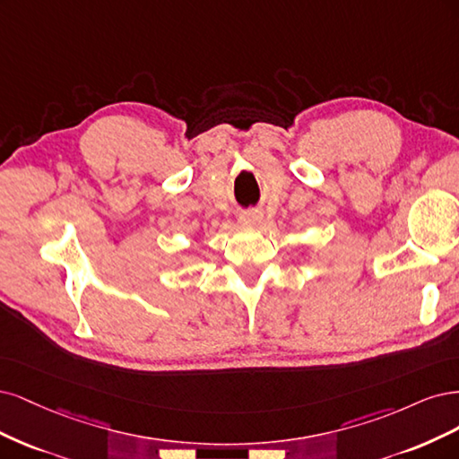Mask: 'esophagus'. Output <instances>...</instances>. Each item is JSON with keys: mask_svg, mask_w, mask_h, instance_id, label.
<instances>
[{"mask_svg": "<svg viewBox=\"0 0 459 459\" xmlns=\"http://www.w3.org/2000/svg\"><path fill=\"white\" fill-rule=\"evenodd\" d=\"M261 221H263V213L259 210H249V212H244L240 215L242 225H259Z\"/></svg>", "mask_w": 459, "mask_h": 459, "instance_id": "34e87169", "label": "esophagus"}]
</instances>
